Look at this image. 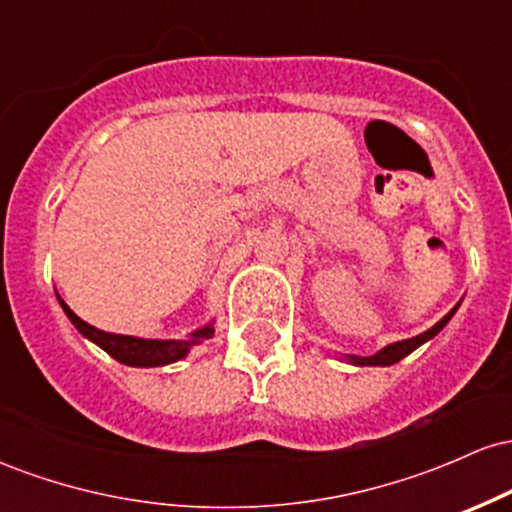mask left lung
Here are the masks:
<instances>
[{"mask_svg": "<svg viewBox=\"0 0 512 512\" xmlns=\"http://www.w3.org/2000/svg\"><path fill=\"white\" fill-rule=\"evenodd\" d=\"M455 310H457V305L450 310L448 315L443 317V320L438 322V325H433L431 330H426L424 334H419V337L404 339V342H395V344L385 346V349L378 351V354H375V356H351V361L358 363V366H392V363L402 361L404 356L411 354V351H414L416 346H421L424 342H428V339H431V337H436V334L443 330L445 325H448V320H450L452 315H455Z\"/></svg>", "mask_w": 512, "mask_h": 512, "instance_id": "1", "label": "left lung"}]
</instances>
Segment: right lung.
Here are the masks:
<instances>
[{"label":"right lung","mask_w":512,"mask_h":512,"mask_svg":"<svg viewBox=\"0 0 512 512\" xmlns=\"http://www.w3.org/2000/svg\"><path fill=\"white\" fill-rule=\"evenodd\" d=\"M60 303L69 320L74 322L76 330L84 334V337L91 339V342H96L101 349L108 351L115 361L125 363V366L154 368V366H166V363L180 361V358L190 351L192 344L202 342V339H209L211 334H214L211 327L197 330L190 339H137V337H125V334H110V332L96 330V327L81 320V317L76 315L67 303L64 301Z\"/></svg>","instance_id":"add662e5"}]
</instances>
